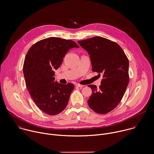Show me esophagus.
Listing matches in <instances>:
<instances>
[{
    "label": "esophagus",
    "instance_id": "34e87169",
    "mask_svg": "<svg viewBox=\"0 0 154 154\" xmlns=\"http://www.w3.org/2000/svg\"><path fill=\"white\" fill-rule=\"evenodd\" d=\"M75 86H76L77 87H79V88H82V87L84 86L83 85H80V84H76Z\"/></svg>",
    "mask_w": 154,
    "mask_h": 154
}]
</instances>
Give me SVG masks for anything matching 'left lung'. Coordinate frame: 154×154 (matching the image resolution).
<instances>
[{"instance_id":"obj_1","label":"left lung","mask_w":154,"mask_h":154,"mask_svg":"<svg viewBox=\"0 0 154 154\" xmlns=\"http://www.w3.org/2000/svg\"><path fill=\"white\" fill-rule=\"evenodd\" d=\"M89 54L92 71L102 74L101 85H89L92 93L88 100L89 107L98 114L113 110L120 102L129 82L128 60L116 42L96 36L78 41Z\"/></svg>"}]
</instances>
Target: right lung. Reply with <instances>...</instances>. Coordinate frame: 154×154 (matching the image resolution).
<instances>
[{
    "instance_id": "obj_1",
    "label": "right lung",
    "mask_w": 154,
    "mask_h": 154,
    "mask_svg": "<svg viewBox=\"0 0 154 154\" xmlns=\"http://www.w3.org/2000/svg\"><path fill=\"white\" fill-rule=\"evenodd\" d=\"M79 46L74 41L49 37L34 44L26 56L23 72L31 98L43 112L55 116L66 108L74 88L72 83L54 82L55 69L63 61L67 52Z\"/></svg>"
}]
</instances>
